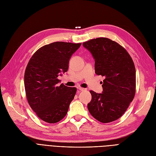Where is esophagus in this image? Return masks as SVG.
Instances as JSON below:
<instances>
[{
    "mask_svg": "<svg viewBox=\"0 0 156 156\" xmlns=\"http://www.w3.org/2000/svg\"><path fill=\"white\" fill-rule=\"evenodd\" d=\"M77 89H78V90H79L80 91H84V90H86V89H85V88H82V87H77Z\"/></svg>",
    "mask_w": 156,
    "mask_h": 156,
    "instance_id": "34e87169",
    "label": "esophagus"
}]
</instances>
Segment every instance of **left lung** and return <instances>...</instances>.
Returning <instances> with one entry per match:
<instances>
[{"label": "left lung", "mask_w": 156, "mask_h": 156, "mask_svg": "<svg viewBox=\"0 0 156 156\" xmlns=\"http://www.w3.org/2000/svg\"><path fill=\"white\" fill-rule=\"evenodd\" d=\"M95 59V71L104 76L103 92H90L92 100L88 109L95 119L107 123L120 118L136 94V68L129 53L117 42L105 37L83 43Z\"/></svg>", "instance_id": "left-lung-1"}]
</instances>
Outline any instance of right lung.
I'll use <instances>...</instances> for the list:
<instances>
[{"instance_id":"1","label":"right lung","mask_w":156,"mask_h":156,"mask_svg":"<svg viewBox=\"0 0 156 156\" xmlns=\"http://www.w3.org/2000/svg\"><path fill=\"white\" fill-rule=\"evenodd\" d=\"M80 45L52 42L37 50L29 61L24 73L26 98L41 120L55 123L66 115L77 88L59 85L57 77L68 71L69 59Z\"/></svg>"}]
</instances>
